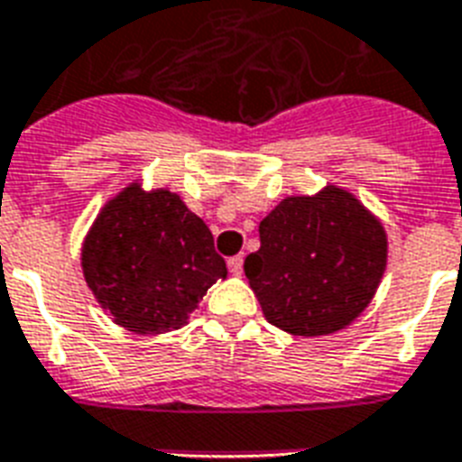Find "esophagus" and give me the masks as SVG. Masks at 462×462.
Returning a JSON list of instances; mask_svg holds the SVG:
<instances>
[{
	"instance_id": "obj_1",
	"label": "esophagus",
	"mask_w": 462,
	"mask_h": 462,
	"mask_svg": "<svg viewBox=\"0 0 462 462\" xmlns=\"http://www.w3.org/2000/svg\"><path fill=\"white\" fill-rule=\"evenodd\" d=\"M228 272H231V274H236V277H241V274H243V255L228 257Z\"/></svg>"
}]
</instances>
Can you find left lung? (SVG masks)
Returning <instances> with one entry per match:
<instances>
[{"label": "left lung", "instance_id": "obj_1", "mask_svg": "<svg viewBox=\"0 0 462 462\" xmlns=\"http://www.w3.org/2000/svg\"><path fill=\"white\" fill-rule=\"evenodd\" d=\"M388 264V236L352 192L325 185L284 198L260 221L245 277L264 318L289 335L320 337L366 310Z\"/></svg>", "mask_w": 462, "mask_h": 462}]
</instances>
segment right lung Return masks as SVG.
<instances>
[{
	"label": "right lung",
	"instance_id": "add662e5",
	"mask_svg": "<svg viewBox=\"0 0 462 462\" xmlns=\"http://www.w3.org/2000/svg\"><path fill=\"white\" fill-rule=\"evenodd\" d=\"M81 270L113 323L137 335L182 328L207 289L226 280L205 221L178 192L139 180L103 205L81 243Z\"/></svg>",
	"mask_w": 462,
	"mask_h": 462
}]
</instances>
